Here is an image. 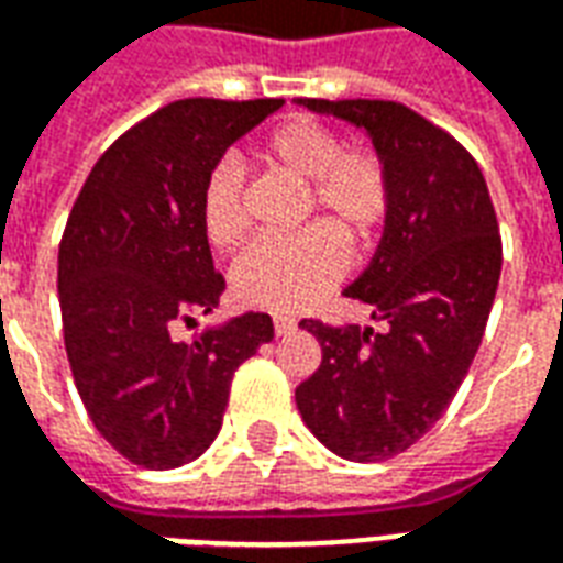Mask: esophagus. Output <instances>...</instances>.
Masks as SVG:
<instances>
[{
  "instance_id": "1",
  "label": "esophagus",
  "mask_w": 563,
  "mask_h": 563,
  "mask_svg": "<svg viewBox=\"0 0 563 563\" xmlns=\"http://www.w3.org/2000/svg\"><path fill=\"white\" fill-rule=\"evenodd\" d=\"M298 329V322L289 317H274V334L277 338H286V334H292V331Z\"/></svg>"
}]
</instances>
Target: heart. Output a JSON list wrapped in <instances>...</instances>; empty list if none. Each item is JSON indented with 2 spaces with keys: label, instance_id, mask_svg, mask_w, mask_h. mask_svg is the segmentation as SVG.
<instances>
[{
  "label": "heart",
  "instance_id": "heart-1",
  "mask_svg": "<svg viewBox=\"0 0 563 563\" xmlns=\"http://www.w3.org/2000/svg\"><path fill=\"white\" fill-rule=\"evenodd\" d=\"M258 156L271 172L301 184L298 220H317L286 238H262L229 271L238 305L298 313L325 295L346 271V251L377 246L391 213V177L371 147H343L338 132L310 117L271 129ZM201 229L210 246L232 250L246 232V184L234 159L217 162L201 186Z\"/></svg>",
  "mask_w": 563,
  "mask_h": 563
}]
</instances>
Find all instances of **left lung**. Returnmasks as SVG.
<instances>
[{
  "label": "left lung",
  "mask_w": 563,
  "mask_h": 563,
  "mask_svg": "<svg viewBox=\"0 0 563 563\" xmlns=\"http://www.w3.org/2000/svg\"><path fill=\"white\" fill-rule=\"evenodd\" d=\"M365 129L391 177V213L365 274L346 289L386 329L301 319L322 362L295 389L319 443L346 461L401 455L446 413L483 343L504 246L479 165L401 102L298 99Z\"/></svg>",
  "instance_id": "1"
}]
</instances>
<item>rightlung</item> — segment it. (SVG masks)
Masks as SVG:
<instances>
[{
  "label": "right lung",
  "mask_w": 563,
  "mask_h": 563,
  "mask_svg": "<svg viewBox=\"0 0 563 563\" xmlns=\"http://www.w3.org/2000/svg\"><path fill=\"white\" fill-rule=\"evenodd\" d=\"M283 99H180L123 132L92 165L59 241V310L71 377L96 431L139 467L196 461L220 434L238 367L274 338L244 313L192 343L225 280L201 229V186Z\"/></svg>",
  "instance_id": "obj_1"
}]
</instances>
